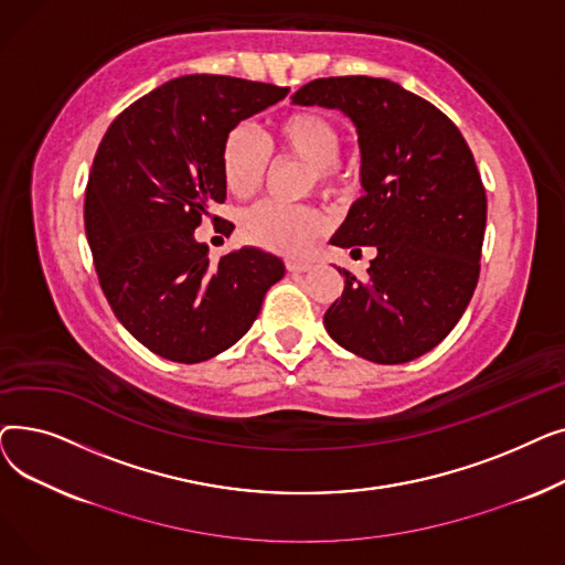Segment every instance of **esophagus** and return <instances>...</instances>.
<instances>
[{
	"label": "esophagus",
	"instance_id": "1",
	"mask_svg": "<svg viewBox=\"0 0 565 565\" xmlns=\"http://www.w3.org/2000/svg\"><path fill=\"white\" fill-rule=\"evenodd\" d=\"M286 267H288V273H292V275H302V273L311 270V263L302 260V258H288Z\"/></svg>",
	"mask_w": 565,
	"mask_h": 565
}]
</instances>
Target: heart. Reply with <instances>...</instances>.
<instances>
[{"label": "heart", "mask_w": 565, "mask_h": 565, "mask_svg": "<svg viewBox=\"0 0 565 565\" xmlns=\"http://www.w3.org/2000/svg\"><path fill=\"white\" fill-rule=\"evenodd\" d=\"M270 148L281 158L307 164L322 194L332 196L343 192L345 173L339 167L341 135L330 118L307 109L290 111L273 126ZM220 167L226 190L237 199H247L263 183L267 151L249 128L237 126L222 143ZM322 228L324 220L313 207H288L273 201L249 207L241 220L247 243L279 254H298Z\"/></svg>", "instance_id": "obj_1"}]
</instances>
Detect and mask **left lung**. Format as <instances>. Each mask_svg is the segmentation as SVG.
Segmentation results:
<instances>
[{
    "mask_svg": "<svg viewBox=\"0 0 565 565\" xmlns=\"http://www.w3.org/2000/svg\"><path fill=\"white\" fill-rule=\"evenodd\" d=\"M290 100L339 109L358 130L364 196L330 243L377 252L364 281L343 270L324 330L375 364L417 360L456 328L479 281L488 201L469 146L435 105L382 77L313 79Z\"/></svg>",
    "mask_w": 565,
    "mask_h": 565,
    "instance_id": "obj_1",
    "label": "left lung"
}]
</instances>
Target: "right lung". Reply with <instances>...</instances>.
<instances>
[{
	"instance_id": "obj_1",
	"label": "right lung",
	"mask_w": 565,
	"mask_h": 565,
	"mask_svg": "<svg viewBox=\"0 0 565 565\" xmlns=\"http://www.w3.org/2000/svg\"><path fill=\"white\" fill-rule=\"evenodd\" d=\"M288 88L226 75L175 77L114 118L88 173L84 228L124 328L169 362L199 364L241 341L286 267L258 247L211 263L194 228L226 199L220 153Z\"/></svg>"
}]
</instances>
